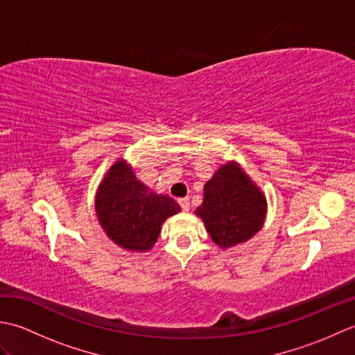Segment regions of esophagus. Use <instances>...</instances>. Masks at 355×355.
<instances>
[{
  "instance_id": "obj_1",
  "label": "esophagus",
  "mask_w": 355,
  "mask_h": 355,
  "mask_svg": "<svg viewBox=\"0 0 355 355\" xmlns=\"http://www.w3.org/2000/svg\"><path fill=\"white\" fill-rule=\"evenodd\" d=\"M180 206H182V209L184 210V212H187V210L191 209V202H189V198H180L178 200Z\"/></svg>"
}]
</instances>
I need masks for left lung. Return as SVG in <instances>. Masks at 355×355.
I'll return each instance as SVG.
<instances>
[{"label":"left lung","mask_w":355,"mask_h":355,"mask_svg":"<svg viewBox=\"0 0 355 355\" xmlns=\"http://www.w3.org/2000/svg\"><path fill=\"white\" fill-rule=\"evenodd\" d=\"M266 197L236 163L224 164L205 186V200L195 214L210 238L223 248L250 239L266 220Z\"/></svg>","instance_id":"1"}]
</instances>
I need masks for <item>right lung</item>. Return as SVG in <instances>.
Segmentation results:
<instances>
[{
    "label": "right lung",
    "mask_w": 355,
    "mask_h": 355,
    "mask_svg": "<svg viewBox=\"0 0 355 355\" xmlns=\"http://www.w3.org/2000/svg\"><path fill=\"white\" fill-rule=\"evenodd\" d=\"M180 210L168 195H155L140 183L123 160L111 166L96 195V212L103 230L126 250H149L163 221Z\"/></svg>",
    "instance_id": "add662e5"
}]
</instances>
